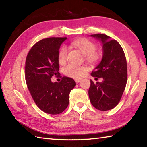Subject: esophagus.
Returning a JSON list of instances; mask_svg holds the SVG:
<instances>
[{
	"label": "esophagus",
	"instance_id": "34e87169",
	"mask_svg": "<svg viewBox=\"0 0 147 147\" xmlns=\"http://www.w3.org/2000/svg\"><path fill=\"white\" fill-rule=\"evenodd\" d=\"M80 81H81V80H80V79H76V80H75V82H76V84H78Z\"/></svg>",
	"mask_w": 147,
	"mask_h": 147
}]
</instances>
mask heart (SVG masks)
<instances>
[{
  "instance_id": "obj_1",
  "label": "heart",
  "mask_w": 147,
  "mask_h": 147,
  "mask_svg": "<svg viewBox=\"0 0 147 147\" xmlns=\"http://www.w3.org/2000/svg\"><path fill=\"white\" fill-rule=\"evenodd\" d=\"M71 46L78 49L85 56L86 60L89 63H94L100 59V54L98 52L95 51L96 44L88 39H76L71 42ZM67 54L68 49L67 47H61L58 53V61L59 63L63 64L66 61ZM87 71L88 69L85 66H78L71 64L68 65L63 69V73L66 76L75 79L81 78Z\"/></svg>"
}]
</instances>
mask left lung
I'll use <instances>...</instances> for the list:
<instances>
[{
	"label": "left lung",
	"instance_id": "1",
	"mask_svg": "<svg viewBox=\"0 0 147 147\" xmlns=\"http://www.w3.org/2000/svg\"><path fill=\"white\" fill-rule=\"evenodd\" d=\"M102 44L103 56L100 63L92 71L91 76L102 78V82L90 80L89 96L94 108L100 111L113 109L117 105L127 82V63L124 51L115 39L106 35H91Z\"/></svg>",
	"mask_w": 147,
	"mask_h": 147
}]
</instances>
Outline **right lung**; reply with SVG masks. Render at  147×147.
I'll use <instances>...</instances> for the list:
<instances>
[{
	"label": "right lung",
	"mask_w": 147,
	"mask_h": 147,
	"mask_svg": "<svg viewBox=\"0 0 147 147\" xmlns=\"http://www.w3.org/2000/svg\"><path fill=\"white\" fill-rule=\"evenodd\" d=\"M67 38H49L34 45L27 54L25 80L34 102L47 113L57 115L68 106L69 93L75 86L74 80L62 77L60 82L51 78L59 75L58 53Z\"/></svg>",
	"instance_id": "add662e5"
}]
</instances>
